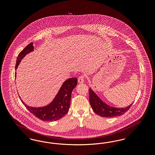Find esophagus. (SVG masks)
I'll return each mask as SVG.
<instances>
[{
	"instance_id": "obj_1",
	"label": "esophagus",
	"mask_w": 155,
	"mask_h": 155,
	"mask_svg": "<svg viewBox=\"0 0 155 155\" xmlns=\"http://www.w3.org/2000/svg\"><path fill=\"white\" fill-rule=\"evenodd\" d=\"M84 79H85V76L84 75H81L78 77V82L79 83H82L84 81Z\"/></svg>"
}]
</instances>
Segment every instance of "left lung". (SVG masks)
I'll list each match as a JSON object with an SVG mask.
<instances>
[{
    "label": "left lung",
    "mask_w": 155,
    "mask_h": 155,
    "mask_svg": "<svg viewBox=\"0 0 155 155\" xmlns=\"http://www.w3.org/2000/svg\"><path fill=\"white\" fill-rule=\"evenodd\" d=\"M89 102L94 111L97 114L104 117H113L123 115L129 110L133 103L124 108H116L110 106L97 96L91 88L89 89Z\"/></svg>",
    "instance_id": "8db88e82"
}]
</instances>
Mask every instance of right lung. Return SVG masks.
<instances>
[{"label": "right lung", "mask_w": 155, "mask_h": 155, "mask_svg": "<svg viewBox=\"0 0 155 155\" xmlns=\"http://www.w3.org/2000/svg\"><path fill=\"white\" fill-rule=\"evenodd\" d=\"M32 45V43H30L21 52H20L17 58L15 69H17L22 58L28 53L33 51L34 46ZM77 84V78L68 79L63 83L52 103L45 107L38 108L32 107L25 104L22 101L21 102L28 110L30 111L37 118L42 121H56L62 118L68 111L70 106L71 93Z\"/></svg>", "instance_id": "right-lung-1"}]
</instances>
